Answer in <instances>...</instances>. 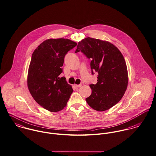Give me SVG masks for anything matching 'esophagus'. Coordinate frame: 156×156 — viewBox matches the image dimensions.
I'll return each mask as SVG.
<instances>
[{"mask_svg":"<svg viewBox=\"0 0 156 156\" xmlns=\"http://www.w3.org/2000/svg\"><path fill=\"white\" fill-rule=\"evenodd\" d=\"M74 86L75 87H76V88H79V87L82 86V84H78V85H77V84H75V85H74Z\"/></svg>","mask_w":156,"mask_h":156,"instance_id":"34e87169","label":"esophagus"}]
</instances>
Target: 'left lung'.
<instances>
[{"label":"left lung","mask_w":156,"mask_h":156,"mask_svg":"<svg viewBox=\"0 0 156 156\" xmlns=\"http://www.w3.org/2000/svg\"><path fill=\"white\" fill-rule=\"evenodd\" d=\"M81 51L91 59L92 74L98 73V83L90 84L91 95L86 99L98 111H105L117 104L128 85L126 63L120 51L108 41L86 37L78 44L75 52Z\"/></svg>","instance_id":"8db88e82"}]
</instances>
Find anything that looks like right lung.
<instances>
[{
	"instance_id": "obj_1",
	"label": "right lung",
	"mask_w": 156,
	"mask_h": 156,
	"mask_svg": "<svg viewBox=\"0 0 156 156\" xmlns=\"http://www.w3.org/2000/svg\"><path fill=\"white\" fill-rule=\"evenodd\" d=\"M77 44L68 39H48L33 52L29 67L27 87L35 101L50 112L62 110L73 92L63 72L65 55Z\"/></svg>"
}]
</instances>
